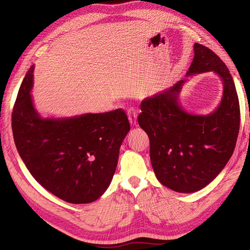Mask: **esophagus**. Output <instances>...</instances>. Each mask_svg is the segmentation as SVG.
Listing matches in <instances>:
<instances>
[{"instance_id":"obj_1","label":"esophagus","mask_w":250,"mask_h":250,"mask_svg":"<svg viewBox=\"0 0 250 250\" xmlns=\"http://www.w3.org/2000/svg\"><path fill=\"white\" fill-rule=\"evenodd\" d=\"M128 119H129V122L131 126H134L137 124V115L132 108H128Z\"/></svg>"}]
</instances>
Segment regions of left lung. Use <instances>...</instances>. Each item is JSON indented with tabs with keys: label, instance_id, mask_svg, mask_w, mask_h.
I'll return each instance as SVG.
<instances>
[{
	"label": "left lung",
	"instance_id": "1",
	"mask_svg": "<svg viewBox=\"0 0 250 250\" xmlns=\"http://www.w3.org/2000/svg\"><path fill=\"white\" fill-rule=\"evenodd\" d=\"M187 76L213 71L221 77L223 96L210 115L188 113L178 104L185 80L141 103L139 125L150 140V160L160 183L193 193L208 186L233 152L240 128V105L231 75L210 49L196 42Z\"/></svg>",
	"mask_w": 250,
	"mask_h": 250
}]
</instances>
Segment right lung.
<instances>
[{"label": "right lung", "mask_w": 250, "mask_h": 250, "mask_svg": "<svg viewBox=\"0 0 250 250\" xmlns=\"http://www.w3.org/2000/svg\"><path fill=\"white\" fill-rule=\"evenodd\" d=\"M33 65L19 89L12 132L19 154L35 180L70 203H89L106 191L116 172L121 144L130 130L119 108L67 119H42L30 92Z\"/></svg>", "instance_id": "1"}]
</instances>
